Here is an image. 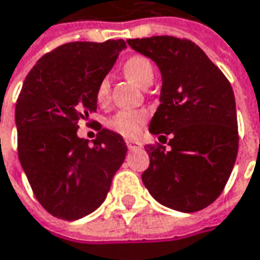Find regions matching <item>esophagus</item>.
Here are the masks:
<instances>
[{"instance_id": "1", "label": "esophagus", "mask_w": 260, "mask_h": 260, "mask_svg": "<svg viewBox=\"0 0 260 260\" xmlns=\"http://www.w3.org/2000/svg\"><path fill=\"white\" fill-rule=\"evenodd\" d=\"M126 147H128V150H137V148H142V144L138 141L126 140Z\"/></svg>"}]
</instances>
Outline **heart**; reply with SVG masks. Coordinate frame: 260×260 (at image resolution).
Here are the masks:
<instances>
[{
    "label": "heart",
    "mask_w": 260,
    "mask_h": 260,
    "mask_svg": "<svg viewBox=\"0 0 260 260\" xmlns=\"http://www.w3.org/2000/svg\"><path fill=\"white\" fill-rule=\"evenodd\" d=\"M125 75L141 87H148L154 81L155 71L154 65L147 56L134 55L123 63ZM110 96V81L109 77H103L96 87V99L99 103H106ZM147 115L140 110H120L115 116L109 119V128L116 131L125 137H135L140 134L142 123Z\"/></svg>",
    "instance_id": "heart-1"
}]
</instances>
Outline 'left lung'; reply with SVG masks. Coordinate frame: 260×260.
Segmentation results:
<instances>
[{
	"label": "left lung",
	"instance_id": "left-lung-1",
	"mask_svg": "<svg viewBox=\"0 0 260 260\" xmlns=\"http://www.w3.org/2000/svg\"><path fill=\"white\" fill-rule=\"evenodd\" d=\"M132 49L151 58L163 75L160 106L150 132L166 138L148 144L150 166L142 182L167 208L195 212L220 197L239 150L232 84L198 45L173 36L128 39Z\"/></svg>",
	"mask_w": 260,
	"mask_h": 260
}]
</instances>
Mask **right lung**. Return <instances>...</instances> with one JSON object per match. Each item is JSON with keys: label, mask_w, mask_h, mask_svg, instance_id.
Here are the masks:
<instances>
[{"label": "right lung", "mask_w": 260, "mask_h": 260, "mask_svg": "<svg viewBox=\"0 0 260 260\" xmlns=\"http://www.w3.org/2000/svg\"><path fill=\"white\" fill-rule=\"evenodd\" d=\"M123 48L122 39L65 43L43 55L23 83L18 158L36 199L56 218L78 220L99 208L125 160L123 138L100 123L93 145L77 135L80 120L96 110L99 81Z\"/></svg>", "instance_id": "obj_1"}]
</instances>
